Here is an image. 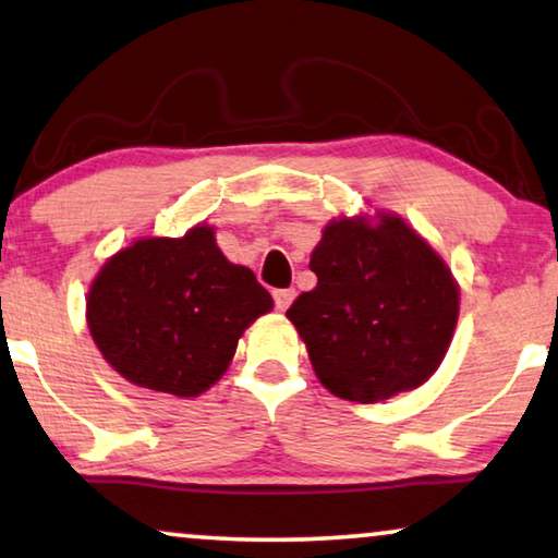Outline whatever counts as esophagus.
Here are the masks:
<instances>
[{"label": "esophagus", "instance_id": "1", "mask_svg": "<svg viewBox=\"0 0 558 558\" xmlns=\"http://www.w3.org/2000/svg\"><path fill=\"white\" fill-rule=\"evenodd\" d=\"M272 298H276V307L282 313L288 311L290 303L295 300V288H280V290H272Z\"/></svg>", "mask_w": 558, "mask_h": 558}]
</instances>
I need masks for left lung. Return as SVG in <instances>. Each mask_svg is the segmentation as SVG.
I'll return each mask as SVG.
<instances>
[{
  "label": "left lung",
  "mask_w": 558,
  "mask_h": 558,
  "mask_svg": "<svg viewBox=\"0 0 558 558\" xmlns=\"http://www.w3.org/2000/svg\"><path fill=\"white\" fill-rule=\"evenodd\" d=\"M317 286L286 313L320 385L369 404L417 390L454 338L459 282L392 210L332 218L311 253Z\"/></svg>",
  "instance_id": "left-lung-1"
}]
</instances>
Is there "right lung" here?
<instances>
[{"label":"right lung","mask_w":558,"mask_h":558,"mask_svg":"<svg viewBox=\"0 0 558 558\" xmlns=\"http://www.w3.org/2000/svg\"><path fill=\"white\" fill-rule=\"evenodd\" d=\"M272 298L231 263L216 228L144 235L106 258L86 293V325L101 357L144 390L198 397L231 367L238 340Z\"/></svg>","instance_id":"right-lung-1"}]
</instances>
